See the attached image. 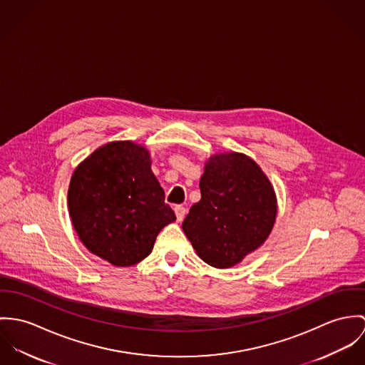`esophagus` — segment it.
<instances>
[{
	"instance_id": "1",
	"label": "esophagus",
	"mask_w": 365,
	"mask_h": 365,
	"mask_svg": "<svg viewBox=\"0 0 365 365\" xmlns=\"http://www.w3.org/2000/svg\"><path fill=\"white\" fill-rule=\"evenodd\" d=\"M175 214H176V220L180 222V221H183V218L186 215V208L183 205H176L175 207Z\"/></svg>"
}]
</instances>
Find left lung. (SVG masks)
I'll use <instances>...</instances> for the list:
<instances>
[{
  "label": "left lung",
  "instance_id": "8db88e82",
  "mask_svg": "<svg viewBox=\"0 0 365 365\" xmlns=\"http://www.w3.org/2000/svg\"><path fill=\"white\" fill-rule=\"evenodd\" d=\"M200 192L182 228L205 263L235 266L267 240L277 214L276 196L255 161L237 153L210 158Z\"/></svg>",
  "mask_w": 365,
  "mask_h": 365
}]
</instances>
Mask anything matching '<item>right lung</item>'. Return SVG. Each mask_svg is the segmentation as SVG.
Wrapping results in <instances>:
<instances>
[{
    "instance_id": "add662e5",
    "label": "right lung",
    "mask_w": 365,
    "mask_h": 365,
    "mask_svg": "<svg viewBox=\"0 0 365 365\" xmlns=\"http://www.w3.org/2000/svg\"><path fill=\"white\" fill-rule=\"evenodd\" d=\"M68 210L86 249L122 267L145 259L160 231L176 220L148 151L130 141L101 147L76 169Z\"/></svg>"
}]
</instances>
